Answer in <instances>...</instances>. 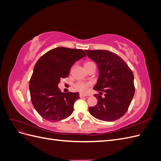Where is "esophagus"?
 <instances>
[{"label":"esophagus","mask_w":161,"mask_h":161,"mask_svg":"<svg viewBox=\"0 0 161 161\" xmlns=\"http://www.w3.org/2000/svg\"><path fill=\"white\" fill-rule=\"evenodd\" d=\"M79 96H80V98H82V97H86V95H84V94H82V93H80Z\"/></svg>","instance_id":"esophagus-1"}]
</instances>
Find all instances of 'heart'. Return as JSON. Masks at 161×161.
Here are the masks:
<instances>
[{
    "mask_svg": "<svg viewBox=\"0 0 161 161\" xmlns=\"http://www.w3.org/2000/svg\"><path fill=\"white\" fill-rule=\"evenodd\" d=\"M92 62H86L85 64V66L89 65L90 64H92ZM91 85V84L90 82H81V81H79L76 82V83L75 84V89L80 91V92H82V93H85V92H87L89 89V87Z\"/></svg>",
    "mask_w": 161,
    "mask_h": 161,
    "instance_id": "1",
    "label": "heart"
}]
</instances>
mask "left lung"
I'll use <instances>...</instances> for the list:
<instances>
[{
    "instance_id": "obj_1",
    "label": "left lung",
    "mask_w": 161,
    "mask_h": 161,
    "mask_svg": "<svg viewBox=\"0 0 161 161\" xmlns=\"http://www.w3.org/2000/svg\"><path fill=\"white\" fill-rule=\"evenodd\" d=\"M87 56L97 64L99 78L93 89L97 104L89 108L91 115L105 121L121 118L128 111L135 92L134 74L125 62L108 50H85ZM103 92V97L101 95Z\"/></svg>"
}]
</instances>
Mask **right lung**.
<instances>
[{
	"instance_id": "obj_1",
	"label": "right lung",
	"mask_w": 161,
	"mask_h": 161,
	"mask_svg": "<svg viewBox=\"0 0 161 161\" xmlns=\"http://www.w3.org/2000/svg\"><path fill=\"white\" fill-rule=\"evenodd\" d=\"M86 56L81 49L59 47L43 54L34 66L30 91L34 108L43 119L58 121L69 117L79 92H62L58 87L61 79L68 77L75 63Z\"/></svg>"
}]
</instances>
